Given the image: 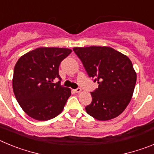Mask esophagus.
Listing matches in <instances>:
<instances>
[{"label": "esophagus", "mask_w": 154, "mask_h": 154, "mask_svg": "<svg viewBox=\"0 0 154 154\" xmlns=\"http://www.w3.org/2000/svg\"><path fill=\"white\" fill-rule=\"evenodd\" d=\"M75 92H76V93H79V92H80L82 91V89L81 88H77V89H75Z\"/></svg>", "instance_id": "34e87169"}]
</instances>
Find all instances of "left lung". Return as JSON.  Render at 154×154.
<instances>
[{
	"label": "left lung",
	"mask_w": 154,
	"mask_h": 154,
	"mask_svg": "<svg viewBox=\"0 0 154 154\" xmlns=\"http://www.w3.org/2000/svg\"><path fill=\"white\" fill-rule=\"evenodd\" d=\"M85 71L99 84L91 92L92 101L87 113L98 120H109L125 110L133 96L137 73L126 55L110 47L90 46L73 48Z\"/></svg>",
	"instance_id": "1"
}]
</instances>
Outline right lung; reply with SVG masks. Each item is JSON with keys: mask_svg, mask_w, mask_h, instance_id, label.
Masks as SVG:
<instances>
[{"mask_svg": "<svg viewBox=\"0 0 154 154\" xmlns=\"http://www.w3.org/2000/svg\"><path fill=\"white\" fill-rule=\"evenodd\" d=\"M72 52L63 48H38L19 58L14 69L12 85L17 103L36 120L46 121L60 114L71 96L61 85L59 65ZM60 81L54 83V79Z\"/></svg>", "mask_w": 154, "mask_h": 154, "instance_id": "add662e5", "label": "right lung"}]
</instances>
